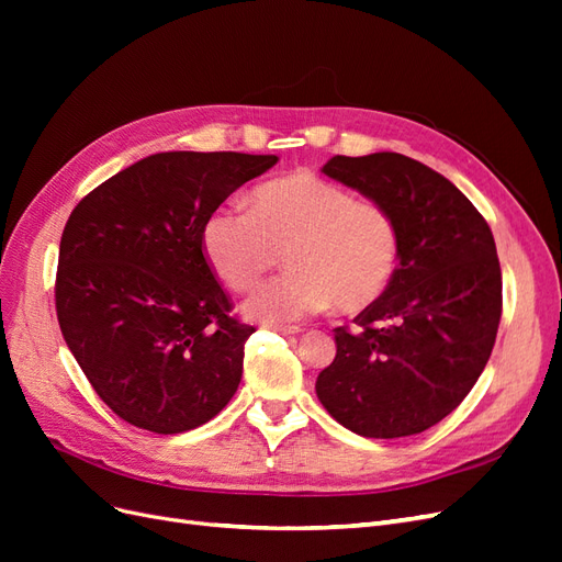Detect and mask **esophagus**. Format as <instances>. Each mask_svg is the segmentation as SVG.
<instances>
[{"instance_id":"obj_1","label":"esophagus","mask_w":562,"mask_h":562,"mask_svg":"<svg viewBox=\"0 0 562 562\" xmlns=\"http://www.w3.org/2000/svg\"><path fill=\"white\" fill-rule=\"evenodd\" d=\"M271 330H277L281 335H297L300 333L297 326H271Z\"/></svg>"}]
</instances>
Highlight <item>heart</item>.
I'll return each mask as SVG.
<instances>
[{"mask_svg":"<svg viewBox=\"0 0 562 562\" xmlns=\"http://www.w3.org/2000/svg\"><path fill=\"white\" fill-rule=\"evenodd\" d=\"M201 241L215 274L236 293L258 288L285 252L291 271L246 304L250 316L267 321H295L330 304L342 314L363 312L386 293L401 258L389 206L310 171L260 184L252 209L220 206Z\"/></svg>","mask_w":562,"mask_h":562,"instance_id":"1","label":"heart"}]
</instances>
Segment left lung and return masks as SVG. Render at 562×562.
<instances>
[{
    "instance_id": "obj_1",
    "label": "left lung",
    "mask_w": 562,
    "mask_h": 562,
    "mask_svg": "<svg viewBox=\"0 0 562 562\" xmlns=\"http://www.w3.org/2000/svg\"><path fill=\"white\" fill-rule=\"evenodd\" d=\"M321 171L391 209L401 258L356 328H335L337 353L321 370L316 396L359 436L422 434L467 398L495 347V236L448 178L396 151L333 157Z\"/></svg>"
}]
</instances>
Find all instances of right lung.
I'll return each instance as SVG.
<instances>
[{"label": "right lung", "instance_id": "1", "mask_svg": "<svg viewBox=\"0 0 562 562\" xmlns=\"http://www.w3.org/2000/svg\"><path fill=\"white\" fill-rule=\"evenodd\" d=\"M279 161L241 151H159L83 196L60 236L56 312L67 347L114 415L182 434L232 401L252 326L203 255V227Z\"/></svg>", "mask_w": 562, "mask_h": 562}]
</instances>
